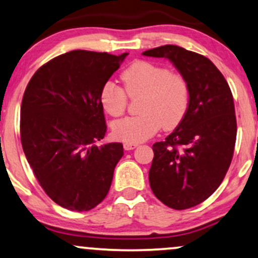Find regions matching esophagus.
<instances>
[{"mask_svg":"<svg viewBox=\"0 0 258 258\" xmlns=\"http://www.w3.org/2000/svg\"><path fill=\"white\" fill-rule=\"evenodd\" d=\"M137 147H138L137 143H125V144H123L125 150H133V149H136Z\"/></svg>","mask_w":258,"mask_h":258,"instance_id":"obj_1","label":"esophagus"}]
</instances>
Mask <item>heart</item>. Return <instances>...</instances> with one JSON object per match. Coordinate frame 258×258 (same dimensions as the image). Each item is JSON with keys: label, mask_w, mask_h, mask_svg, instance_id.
Masks as SVG:
<instances>
[{"label": "heart", "mask_w": 258, "mask_h": 258, "mask_svg": "<svg viewBox=\"0 0 258 258\" xmlns=\"http://www.w3.org/2000/svg\"><path fill=\"white\" fill-rule=\"evenodd\" d=\"M122 88L105 82L99 103L108 115L117 117L126 111L128 98L141 96L137 116L114 121L111 132L120 141L141 143L153 137L161 127L173 130L184 120L191 102V89L182 74L150 61L133 62L121 73Z\"/></svg>", "instance_id": "1"}]
</instances>
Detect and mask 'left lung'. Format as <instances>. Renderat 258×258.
Listing matches in <instances>:
<instances>
[{
	"instance_id": "8db88e82",
	"label": "left lung",
	"mask_w": 258,
	"mask_h": 258,
	"mask_svg": "<svg viewBox=\"0 0 258 258\" xmlns=\"http://www.w3.org/2000/svg\"><path fill=\"white\" fill-rule=\"evenodd\" d=\"M167 57L187 79L191 102L174 132L153 145L151 190L172 209L192 208L219 187L232 162L237 138L234 102L227 82L209 58L178 45L143 52Z\"/></svg>"
}]
</instances>
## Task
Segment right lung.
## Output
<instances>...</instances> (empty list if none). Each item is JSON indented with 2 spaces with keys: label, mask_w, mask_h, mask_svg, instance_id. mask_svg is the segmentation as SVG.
<instances>
[{
  "label": "right lung",
  "mask_w": 258,
  "mask_h": 258,
  "mask_svg": "<svg viewBox=\"0 0 258 258\" xmlns=\"http://www.w3.org/2000/svg\"><path fill=\"white\" fill-rule=\"evenodd\" d=\"M127 55L68 51L39 67L24 92L25 156L45 194L72 212L104 200L123 155L121 143H95L107 132L99 91Z\"/></svg>",
  "instance_id": "obj_1"
}]
</instances>
